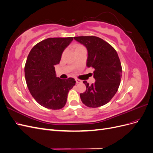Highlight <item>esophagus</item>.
I'll list each match as a JSON object with an SVG mask.
<instances>
[{"label":"esophagus","mask_w":153,"mask_h":153,"mask_svg":"<svg viewBox=\"0 0 153 153\" xmlns=\"http://www.w3.org/2000/svg\"><path fill=\"white\" fill-rule=\"evenodd\" d=\"M75 80H76V84H80V83L82 82V81L81 80H80V79H78V78H76Z\"/></svg>","instance_id":"34e87169"}]
</instances>
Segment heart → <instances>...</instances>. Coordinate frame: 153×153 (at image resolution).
Here are the masks:
<instances>
[{"label":"heart","mask_w":153,"mask_h":153,"mask_svg":"<svg viewBox=\"0 0 153 153\" xmlns=\"http://www.w3.org/2000/svg\"><path fill=\"white\" fill-rule=\"evenodd\" d=\"M81 47H83V46H82V45H76V49H77V48H81Z\"/></svg>","instance_id":"1"}]
</instances>
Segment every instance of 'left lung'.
Here are the masks:
<instances>
[{"label": "left lung", "instance_id": "8db88e82", "mask_svg": "<svg viewBox=\"0 0 153 153\" xmlns=\"http://www.w3.org/2000/svg\"><path fill=\"white\" fill-rule=\"evenodd\" d=\"M74 39L87 48V66L94 69V84L83 82L86 91L80 94L82 103L90 108L105 105L117 92L121 80L122 67L116 50L96 36H78Z\"/></svg>", "mask_w": 153, "mask_h": 153}]
</instances>
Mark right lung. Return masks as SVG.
Returning a JSON list of instances; mask_svg holds the SVG:
<instances>
[{"label":"right lung","instance_id":"right-lung-1","mask_svg":"<svg viewBox=\"0 0 153 153\" xmlns=\"http://www.w3.org/2000/svg\"><path fill=\"white\" fill-rule=\"evenodd\" d=\"M68 38H50L32 48L25 65V77L31 95L44 107L59 110L65 106L69 91L75 85L73 78L56 77L55 66L59 64L64 50L73 41Z\"/></svg>","mask_w":153,"mask_h":153}]
</instances>
